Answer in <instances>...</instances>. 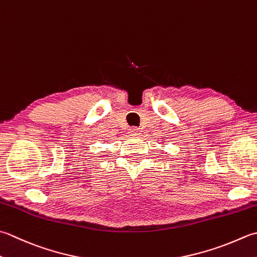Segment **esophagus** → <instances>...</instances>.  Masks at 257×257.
Masks as SVG:
<instances>
[{
  "instance_id": "1",
  "label": "esophagus",
  "mask_w": 257,
  "mask_h": 257,
  "mask_svg": "<svg viewBox=\"0 0 257 257\" xmlns=\"http://www.w3.org/2000/svg\"><path fill=\"white\" fill-rule=\"evenodd\" d=\"M140 134H142V132L138 128H132L130 129V135L134 136V137H137V136H140Z\"/></svg>"
}]
</instances>
